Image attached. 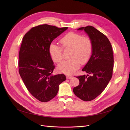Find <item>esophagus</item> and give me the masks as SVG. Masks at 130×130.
I'll use <instances>...</instances> for the list:
<instances>
[{"label":"esophagus","instance_id":"obj_1","mask_svg":"<svg viewBox=\"0 0 130 130\" xmlns=\"http://www.w3.org/2000/svg\"><path fill=\"white\" fill-rule=\"evenodd\" d=\"M73 77V76L72 75H67L66 76V78L67 79H71Z\"/></svg>","mask_w":130,"mask_h":130}]
</instances>
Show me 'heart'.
<instances>
[{
    "instance_id": "obj_1",
    "label": "heart",
    "mask_w": 130,
    "mask_h": 130,
    "mask_svg": "<svg viewBox=\"0 0 130 130\" xmlns=\"http://www.w3.org/2000/svg\"><path fill=\"white\" fill-rule=\"evenodd\" d=\"M64 48H71L68 60H64L58 64V70L65 74H70L77 70L80 63L85 64L89 59L92 52V43L88 37H83L80 34L71 32L67 33L60 40ZM49 52L52 59L59 63L63 58V48L57 44L52 42L49 47Z\"/></svg>"
}]
</instances>
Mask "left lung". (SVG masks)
<instances>
[{
	"label": "left lung",
	"instance_id": "obj_1",
	"mask_svg": "<svg viewBox=\"0 0 130 130\" xmlns=\"http://www.w3.org/2000/svg\"><path fill=\"white\" fill-rule=\"evenodd\" d=\"M92 43L90 58L82 69L88 74L77 76L79 84L73 88L76 96L84 101H90L103 92L111 80L113 70L114 58L112 45L107 37L94 27H80ZM88 74L91 75L88 76Z\"/></svg>",
	"mask_w": 130,
	"mask_h": 130
}]
</instances>
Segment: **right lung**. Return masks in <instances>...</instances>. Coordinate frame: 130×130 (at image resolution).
I'll list each match as a JSON object with an SVG mask.
<instances>
[{"label": "right lung", "instance_id": "obj_1", "mask_svg": "<svg viewBox=\"0 0 130 130\" xmlns=\"http://www.w3.org/2000/svg\"><path fill=\"white\" fill-rule=\"evenodd\" d=\"M67 28L40 25L32 27L23 37L19 53V73L27 90L40 102L55 97L59 84L66 79L63 74L53 75L55 66L49 47Z\"/></svg>", "mask_w": 130, "mask_h": 130}]
</instances>
